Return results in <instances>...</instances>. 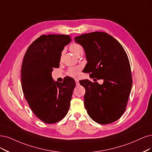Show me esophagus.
I'll return each instance as SVG.
<instances>
[{
    "mask_svg": "<svg viewBox=\"0 0 152 152\" xmlns=\"http://www.w3.org/2000/svg\"><path fill=\"white\" fill-rule=\"evenodd\" d=\"M75 82H76V86H79L80 85V82L78 80H75Z\"/></svg>",
    "mask_w": 152,
    "mask_h": 152,
    "instance_id": "34e87169",
    "label": "esophagus"
}]
</instances>
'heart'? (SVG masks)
<instances>
[{
	"label": "heart",
	"mask_w": 152,
	"mask_h": 152,
	"mask_svg": "<svg viewBox=\"0 0 152 152\" xmlns=\"http://www.w3.org/2000/svg\"><path fill=\"white\" fill-rule=\"evenodd\" d=\"M69 49L72 53L74 54L75 55H77L81 50H83L82 47L80 44H72L70 47ZM80 71V67H71L67 70L66 74L67 76L72 77H76L79 74V72Z\"/></svg>",
	"instance_id": "b5f03b06"
}]
</instances>
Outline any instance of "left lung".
Segmentation results:
<instances>
[{"instance_id": "8db88e82", "label": "left lung", "mask_w": 152, "mask_h": 152, "mask_svg": "<svg viewBox=\"0 0 152 152\" xmlns=\"http://www.w3.org/2000/svg\"><path fill=\"white\" fill-rule=\"evenodd\" d=\"M75 40L85 50L88 63L84 70L91 78L103 80L102 85L88 80L80 83L86 90L84 104L88 114L99 124L113 123L125 112L132 86L125 50L113 37L103 32L85 34Z\"/></svg>"}]
</instances>
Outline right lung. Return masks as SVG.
Instances as JSON below:
<instances>
[{
  "instance_id": "1",
  "label": "right lung",
  "mask_w": 152,
  "mask_h": 152,
  "mask_svg": "<svg viewBox=\"0 0 152 152\" xmlns=\"http://www.w3.org/2000/svg\"><path fill=\"white\" fill-rule=\"evenodd\" d=\"M71 41L69 36L42 35L28 48L21 67V85L33 113L44 123L58 122L68 112L76 83L67 77L54 81L53 68L59 67L61 53Z\"/></svg>"
}]
</instances>
